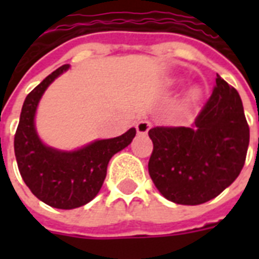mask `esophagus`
Returning a JSON list of instances; mask_svg holds the SVG:
<instances>
[{
    "label": "esophagus",
    "instance_id": "1",
    "mask_svg": "<svg viewBox=\"0 0 259 259\" xmlns=\"http://www.w3.org/2000/svg\"><path fill=\"white\" fill-rule=\"evenodd\" d=\"M150 123L148 121H140L137 122V125H136V129H137V133L138 134H142V136H145L148 134L150 129Z\"/></svg>",
    "mask_w": 259,
    "mask_h": 259
}]
</instances>
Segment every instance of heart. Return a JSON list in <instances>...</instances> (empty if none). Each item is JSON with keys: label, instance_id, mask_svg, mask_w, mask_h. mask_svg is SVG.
Returning <instances> with one entry per match:
<instances>
[{"label": "heart", "instance_id": "1", "mask_svg": "<svg viewBox=\"0 0 259 259\" xmlns=\"http://www.w3.org/2000/svg\"><path fill=\"white\" fill-rule=\"evenodd\" d=\"M188 98H189V101L195 102L197 98H199V91H197L196 89L191 90V91H189V94H188Z\"/></svg>", "mask_w": 259, "mask_h": 259}]
</instances>
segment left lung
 <instances>
[{
    "label": "left lung",
    "mask_w": 259,
    "mask_h": 259,
    "mask_svg": "<svg viewBox=\"0 0 259 259\" xmlns=\"http://www.w3.org/2000/svg\"><path fill=\"white\" fill-rule=\"evenodd\" d=\"M153 152L148 169L162 196L197 205L217 197L245 165L250 130L241 97L217 74L211 97L191 127L149 130Z\"/></svg>",
    "instance_id": "obj_1"
}]
</instances>
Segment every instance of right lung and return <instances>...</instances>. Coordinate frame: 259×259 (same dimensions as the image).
<instances>
[{
  "label": "right lung",
  "mask_w": 259,
  "mask_h": 259,
  "mask_svg": "<svg viewBox=\"0 0 259 259\" xmlns=\"http://www.w3.org/2000/svg\"><path fill=\"white\" fill-rule=\"evenodd\" d=\"M70 68L64 64L26 95L14 136V154L24 183L38 200L59 209L82 207L97 196L105 181L110 158L125 149L136 136L132 127L119 137L95 140L75 150L46 145L36 130L34 117L42 94Z\"/></svg>",
  "instance_id": "obj_1"
}]
</instances>
